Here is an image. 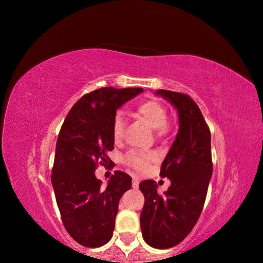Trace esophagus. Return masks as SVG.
I'll return each instance as SVG.
<instances>
[{"label": "esophagus", "instance_id": "1", "mask_svg": "<svg viewBox=\"0 0 263 263\" xmlns=\"http://www.w3.org/2000/svg\"><path fill=\"white\" fill-rule=\"evenodd\" d=\"M132 188H133V189H138V188H139V180H138V179H133V181H132Z\"/></svg>", "mask_w": 263, "mask_h": 263}]
</instances>
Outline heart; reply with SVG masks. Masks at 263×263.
<instances>
[{"label": "heart", "mask_w": 263, "mask_h": 263, "mask_svg": "<svg viewBox=\"0 0 263 263\" xmlns=\"http://www.w3.org/2000/svg\"><path fill=\"white\" fill-rule=\"evenodd\" d=\"M136 116L145 121L148 125L155 130L157 137H162L168 132V111L161 102L154 99L141 101L136 106ZM124 128H125V121L121 114H117L114 118L112 123V136L115 140L122 139ZM152 157L147 154L136 152L128 153L125 157V162L128 166L136 169L138 172H144L147 169L148 163L152 161Z\"/></svg>", "instance_id": "b5f03b06"}]
</instances>
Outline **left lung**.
<instances>
[{
  "mask_svg": "<svg viewBox=\"0 0 263 263\" xmlns=\"http://www.w3.org/2000/svg\"><path fill=\"white\" fill-rule=\"evenodd\" d=\"M155 95L176 109L179 131L160 171L171 180L168 190L159 195L152 180L139 184L145 196L140 226L149 246L164 249L180 243L201 216L212 176L211 135L201 110L188 95L163 89Z\"/></svg>",
  "mask_w": 263,
  "mask_h": 263,
  "instance_id": "1",
  "label": "left lung"
}]
</instances>
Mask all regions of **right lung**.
<instances>
[{
	"label": "right lung",
	"instance_id": "right-lung-1",
	"mask_svg": "<svg viewBox=\"0 0 263 263\" xmlns=\"http://www.w3.org/2000/svg\"><path fill=\"white\" fill-rule=\"evenodd\" d=\"M142 88L106 87L82 96L66 117L58 137L52 185L65 229L86 247L103 246L112 237L119 199L131 177L115 172L108 185L96 179L97 164H112V123L121 106Z\"/></svg>",
	"mask_w": 263,
	"mask_h": 263
}]
</instances>
